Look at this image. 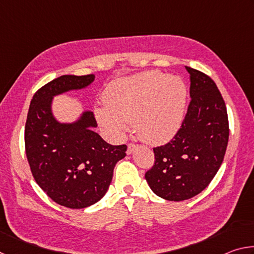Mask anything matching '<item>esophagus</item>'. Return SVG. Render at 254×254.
Wrapping results in <instances>:
<instances>
[{
	"label": "esophagus",
	"mask_w": 254,
	"mask_h": 254,
	"mask_svg": "<svg viewBox=\"0 0 254 254\" xmlns=\"http://www.w3.org/2000/svg\"><path fill=\"white\" fill-rule=\"evenodd\" d=\"M137 148V145H135V144H132V143H130L127 145V154H132L133 152H134V150Z\"/></svg>",
	"instance_id": "1"
}]
</instances>
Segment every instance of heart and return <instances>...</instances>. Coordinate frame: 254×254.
<instances>
[{
    "instance_id": "heart-1",
    "label": "heart",
    "mask_w": 254,
    "mask_h": 254,
    "mask_svg": "<svg viewBox=\"0 0 254 254\" xmlns=\"http://www.w3.org/2000/svg\"><path fill=\"white\" fill-rule=\"evenodd\" d=\"M187 86L179 76L148 70L112 83L104 105L97 106L98 123L115 137L134 123L141 139L151 143L170 140L179 131L187 106Z\"/></svg>"
}]
</instances>
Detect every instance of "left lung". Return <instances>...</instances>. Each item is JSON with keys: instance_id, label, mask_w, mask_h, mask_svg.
I'll return each mask as SVG.
<instances>
[{"instance_id": "left-lung-1", "label": "left lung", "mask_w": 254, "mask_h": 254, "mask_svg": "<svg viewBox=\"0 0 254 254\" xmlns=\"http://www.w3.org/2000/svg\"><path fill=\"white\" fill-rule=\"evenodd\" d=\"M190 98L182 127L169 143L153 149V167L145 173L151 190L161 198L182 201L198 195L220 169L229 141L224 100L214 80L186 67Z\"/></svg>"}]
</instances>
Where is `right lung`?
<instances>
[{
    "instance_id": "obj_1",
    "label": "right lung",
    "mask_w": 254,
    "mask_h": 254,
    "mask_svg": "<svg viewBox=\"0 0 254 254\" xmlns=\"http://www.w3.org/2000/svg\"><path fill=\"white\" fill-rule=\"evenodd\" d=\"M94 75H63L34 94L24 130L25 152L34 180L56 203L85 208L106 194L118 161L127 156V145H111L94 132L91 111L74 122L55 118L54 97L79 91L93 84Z\"/></svg>"
}]
</instances>
